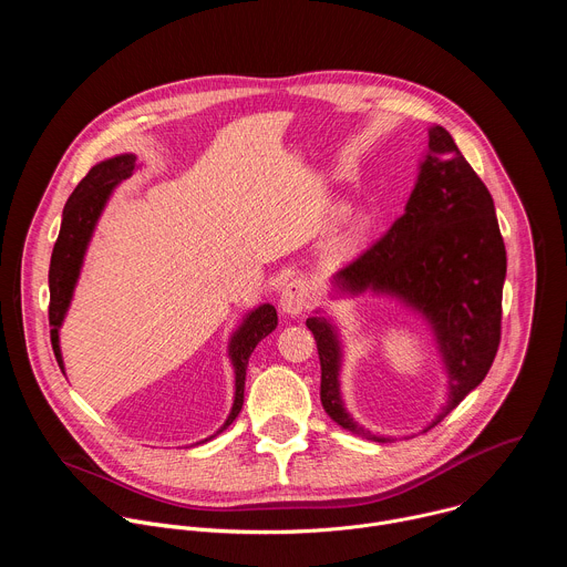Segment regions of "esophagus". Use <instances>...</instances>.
Here are the masks:
<instances>
[{"instance_id":"1","label":"esophagus","mask_w":567,"mask_h":567,"mask_svg":"<svg viewBox=\"0 0 567 567\" xmlns=\"http://www.w3.org/2000/svg\"><path fill=\"white\" fill-rule=\"evenodd\" d=\"M309 302H311V287L307 280H300V278L291 280L280 293V309L289 316L302 313L309 307Z\"/></svg>"}]
</instances>
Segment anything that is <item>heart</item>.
<instances>
[{
  "mask_svg": "<svg viewBox=\"0 0 567 567\" xmlns=\"http://www.w3.org/2000/svg\"><path fill=\"white\" fill-rule=\"evenodd\" d=\"M365 230H368V219H365L363 215L352 217L350 228H348V235H346V239H343V251H350L352 247H357L359 241H361V237L365 235Z\"/></svg>",
  "mask_w": 567,
  "mask_h": 567,
  "instance_id": "1",
  "label": "heart"
}]
</instances>
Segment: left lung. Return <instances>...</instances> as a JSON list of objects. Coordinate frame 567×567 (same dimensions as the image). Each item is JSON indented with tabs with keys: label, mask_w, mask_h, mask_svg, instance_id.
Segmentation results:
<instances>
[{
	"label": "left lung",
	"mask_w": 567,
	"mask_h": 567,
	"mask_svg": "<svg viewBox=\"0 0 567 567\" xmlns=\"http://www.w3.org/2000/svg\"><path fill=\"white\" fill-rule=\"evenodd\" d=\"M507 251L496 206L482 179L442 127H429V150L403 215L374 245L332 276L334 296L365 291L426 320L446 370V403L437 426L487 377L501 343ZM320 359V401L346 431L390 442L363 429L341 396L343 343L332 318H307Z\"/></svg>",
	"instance_id": "obj_1"
}]
</instances>
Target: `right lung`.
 <instances>
[{"label":"right lung","mask_w":567,"mask_h":567,"mask_svg":"<svg viewBox=\"0 0 567 567\" xmlns=\"http://www.w3.org/2000/svg\"><path fill=\"white\" fill-rule=\"evenodd\" d=\"M136 168L138 166H136L134 154H116L112 158H105L87 173V177L83 182L75 186V190L71 193V197L64 204L62 224H60V233L55 239V247L51 254V267H49L51 346H53V354H55V361H58L62 374H64V361H62V350H60V328H62V320L69 311L73 289L80 278V269H83V262H85L87 247H90L96 224H99L112 193L116 190V186L121 182L132 177V173ZM276 326H278L276 307L265 302L241 318L237 330L230 334L228 359H230V365L235 372V394H233L230 413H228L226 422L217 429L215 435L226 431L233 424V420L239 415L241 403H245V381H247L249 357L256 350V346L276 330ZM215 435H210L197 444H204V442L213 440Z\"/></svg>","instance_id":"obj_1"}]
</instances>
